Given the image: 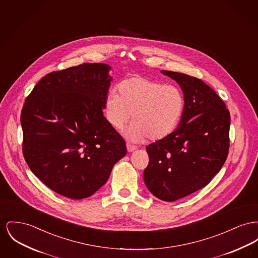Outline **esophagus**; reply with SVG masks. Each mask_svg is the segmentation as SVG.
Segmentation results:
<instances>
[{"instance_id": "1", "label": "esophagus", "mask_w": 258, "mask_h": 258, "mask_svg": "<svg viewBox=\"0 0 258 258\" xmlns=\"http://www.w3.org/2000/svg\"><path fill=\"white\" fill-rule=\"evenodd\" d=\"M126 149H127V151L128 152H133L135 151L136 149H137V146H135L134 144H131V143H126Z\"/></svg>"}]
</instances>
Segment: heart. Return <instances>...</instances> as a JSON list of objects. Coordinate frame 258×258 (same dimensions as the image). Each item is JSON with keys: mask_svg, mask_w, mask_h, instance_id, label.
I'll return each mask as SVG.
<instances>
[{"mask_svg": "<svg viewBox=\"0 0 258 258\" xmlns=\"http://www.w3.org/2000/svg\"><path fill=\"white\" fill-rule=\"evenodd\" d=\"M118 91L107 93L103 112L108 122L121 130L132 119L126 137L134 141L169 137L181 120L185 99L181 90L145 77L123 80Z\"/></svg>", "mask_w": 258, "mask_h": 258, "instance_id": "1", "label": "heart"}]
</instances>
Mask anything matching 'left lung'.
Returning <instances> with one entry per match:
<instances>
[{"mask_svg":"<svg viewBox=\"0 0 258 258\" xmlns=\"http://www.w3.org/2000/svg\"><path fill=\"white\" fill-rule=\"evenodd\" d=\"M180 86L185 107L178 127L146 147L144 182L155 197L174 202L207 186L224 165L229 151L230 113L202 80L161 71Z\"/></svg>","mask_w":258,"mask_h":258,"instance_id":"1","label":"left lung"}]
</instances>
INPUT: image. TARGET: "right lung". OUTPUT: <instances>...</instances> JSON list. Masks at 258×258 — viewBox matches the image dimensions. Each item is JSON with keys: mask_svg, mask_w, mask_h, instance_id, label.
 Instances as JSON below:
<instances>
[{"mask_svg": "<svg viewBox=\"0 0 258 258\" xmlns=\"http://www.w3.org/2000/svg\"><path fill=\"white\" fill-rule=\"evenodd\" d=\"M104 63H84L41 79L25 100L22 150L32 172L64 197H90L126 154L103 116L112 77Z\"/></svg>", "mask_w": 258, "mask_h": 258, "instance_id": "1", "label": "right lung"}]
</instances>
